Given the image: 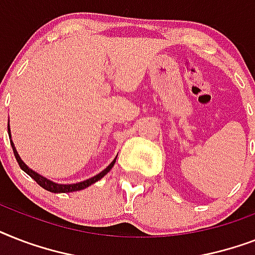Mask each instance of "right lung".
<instances>
[{"label":"right lung","mask_w":255,"mask_h":255,"mask_svg":"<svg viewBox=\"0 0 255 255\" xmlns=\"http://www.w3.org/2000/svg\"><path fill=\"white\" fill-rule=\"evenodd\" d=\"M7 132H9L10 144H11V148H13L14 156H15V159H17V161H18V164H19L21 169L29 174L30 177L33 178L34 181H37L38 185L42 186L43 189L49 190V192H51V193H70V192H77V190L86 189V188H88V186L92 185V184H95L96 181H99L102 177H104V176H106V174H107L108 172L112 169V167H114V164H115V161H116V157H118V156H116L115 159H114V161H112V163L110 164V165H108L106 169L102 170L100 173H98L96 176H94V177L87 178V180H85V181L77 182V184H58V182H54V181H51V180H49V178H46L45 176L39 174L38 172L33 170L31 168H29L25 163H23V160L19 157L17 149H15V147H14V143L11 141V133H10L9 124H7Z\"/></svg>","instance_id":"right-lung-1"}]
</instances>
